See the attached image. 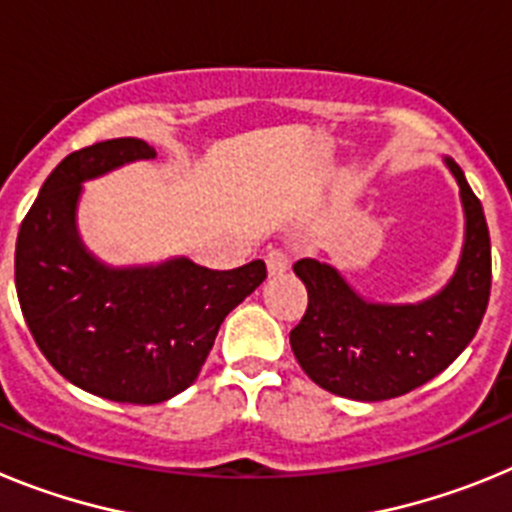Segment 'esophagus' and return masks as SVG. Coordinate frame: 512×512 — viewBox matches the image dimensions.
Masks as SVG:
<instances>
[{"label":"esophagus","instance_id":"obj_1","mask_svg":"<svg viewBox=\"0 0 512 512\" xmlns=\"http://www.w3.org/2000/svg\"><path fill=\"white\" fill-rule=\"evenodd\" d=\"M292 259H289V253L284 248H271L266 253V266H269V274H284L289 269Z\"/></svg>","mask_w":512,"mask_h":512}]
</instances>
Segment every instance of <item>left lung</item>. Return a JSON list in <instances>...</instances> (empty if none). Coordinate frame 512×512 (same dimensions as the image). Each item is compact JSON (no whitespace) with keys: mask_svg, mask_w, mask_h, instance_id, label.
<instances>
[{"mask_svg":"<svg viewBox=\"0 0 512 512\" xmlns=\"http://www.w3.org/2000/svg\"><path fill=\"white\" fill-rule=\"evenodd\" d=\"M467 217L464 248L451 282L418 305H382L359 297L333 266L300 259L307 310L289 343L307 377L338 397L379 402L441 374L469 346L490 302V230L477 194L451 158Z\"/></svg>","mask_w":512,"mask_h":512,"instance_id":"left-lung-1","label":"left lung"}]
</instances>
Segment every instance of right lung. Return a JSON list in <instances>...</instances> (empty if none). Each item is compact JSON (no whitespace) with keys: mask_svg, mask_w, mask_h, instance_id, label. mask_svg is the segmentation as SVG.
<instances>
[{"mask_svg":"<svg viewBox=\"0 0 512 512\" xmlns=\"http://www.w3.org/2000/svg\"><path fill=\"white\" fill-rule=\"evenodd\" d=\"M153 156L138 138L69 153L40 187L15 248L17 297L45 359L81 390L133 405L187 390L225 315L266 279L261 259L230 271L189 259L112 269L94 259L76 233L81 182Z\"/></svg>","mask_w":512,"mask_h":512,"instance_id":"1","label":"right lung"}]
</instances>
